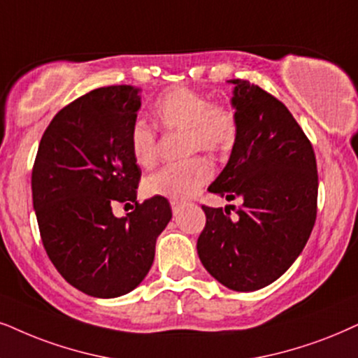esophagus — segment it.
I'll use <instances>...</instances> for the list:
<instances>
[{
    "mask_svg": "<svg viewBox=\"0 0 358 358\" xmlns=\"http://www.w3.org/2000/svg\"><path fill=\"white\" fill-rule=\"evenodd\" d=\"M170 205H171V210H173V215H178L180 210H182L183 203L178 200H170Z\"/></svg>",
    "mask_w": 358,
    "mask_h": 358,
    "instance_id": "esophagus-1",
    "label": "esophagus"
}]
</instances>
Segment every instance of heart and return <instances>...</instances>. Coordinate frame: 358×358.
<instances>
[{"mask_svg": "<svg viewBox=\"0 0 358 358\" xmlns=\"http://www.w3.org/2000/svg\"><path fill=\"white\" fill-rule=\"evenodd\" d=\"M157 119L166 130H185V153L198 150L220 153L238 137V115L231 107L188 87L166 90L155 102ZM130 152L135 164L150 169L158 157L157 130L147 120L137 119L130 127ZM213 169L205 158L192 157L178 164L165 165L148 176L143 189L150 196L187 200L210 182Z\"/></svg>", "mask_w": 358, "mask_h": 358, "instance_id": "1", "label": "heart"}]
</instances>
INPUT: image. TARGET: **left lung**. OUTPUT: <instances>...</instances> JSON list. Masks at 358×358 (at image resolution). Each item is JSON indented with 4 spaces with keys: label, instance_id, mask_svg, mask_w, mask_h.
I'll return each instance as SVG.
<instances>
[{
    "label": "left lung",
    "instance_id": "obj_1",
    "mask_svg": "<svg viewBox=\"0 0 358 358\" xmlns=\"http://www.w3.org/2000/svg\"><path fill=\"white\" fill-rule=\"evenodd\" d=\"M228 83L234 84L238 137L208 192L241 206L236 220L223 208L203 206L206 224L196 250L218 282L250 292L279 279L304 250L317 216V164L282 102L250 80Z\"/></svg>",
    "mask_w": 358,
    "mask_h": 358
}]
</instances>
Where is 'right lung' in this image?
I'll return each mask as SVG.
<instances>
[{
  "label": "right lung",
  "mask_w": 358,
  "mask_h": 358,
  "mask_svg": "<svg viewBox=\"0 0 358 358\" xmlns=\"http://www.w3.org/2000/svg\"><path fill=\"white\" fill-rule=\"evenodd\" d=\"M140 103L132 85L90 90L54 115L34 160L31 188L44 250L71 286L92 297L134 291L171 220L166 198L137 201L142 171L129 135ZM115 202L136 210L117 219Z\"/></svg>",
  "instance_id": "add662e5"
}]
</instances>
